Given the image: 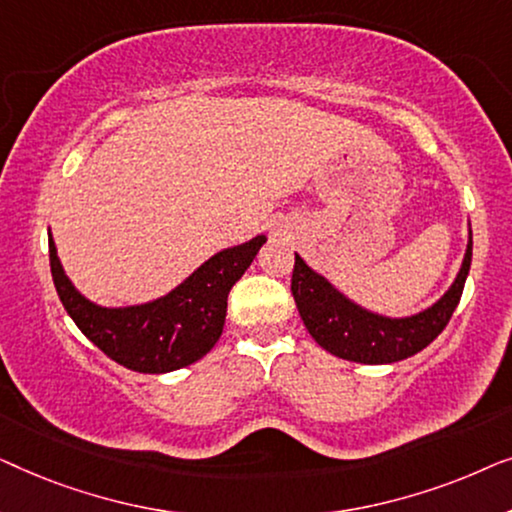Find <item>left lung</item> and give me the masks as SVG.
Masks as SVG:
<instances>
[{"mask_svg": "<svg viewBox=\"0 0 512 512\" xmlns=\"http://www.w3.org/2000/svg\"><path fill=\"white\" fill-rule=\"evenodd\" d=\"M473 256V233L468 235L464 263L450 291L429 310L405 319H389L354 305L335 291L296 254L291 293L296 298L300 319L326 352L356 363H394L422 352L443 333L452 312L457 310Z\"/></svg>", "mask_w": 512, "mask_h": 512, "instance_id": "obj_1", "label": "left lung"}]
</instances>
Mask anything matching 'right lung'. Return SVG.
<instances>
[{
    "mask_svg": "<svg viewBox=\"0 0 512 512\" xmlns=\"http://www.w3.org/2000/svg\"><path fill=\"white\" fill-rule=\"evenodd\" d=\"M263 244L265 235H258L223 249L167 296L132 307H100L83 298L62 270L51 235L48 256L62 305L97 349L137 373H170L191 366L216 345L226 324L228 293Z\"/></svg>",
    "mask_w": 512,
    "mask_h": 512,
    "instance_id": "add662e5",
    "label": "right lung"
}]
</instances>
